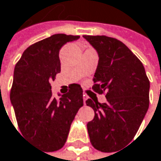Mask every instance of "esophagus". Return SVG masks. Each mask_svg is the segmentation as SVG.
Here are the masks:
<instances>
[{
  "instance_id": "obj_1",
  "label": "esophagus",
  "mask_w": 161,
  "mask_h": 161,
  "mask_svg": "<svg viewBox=\"0 0 161 161\" xmlns=\"http://www.w3.org/2000/svg\"><path fill=\"white\" fill-rule=\"evenodd\" d=\"M86 99H87V97H85V95H83V102H84V104H86V103H85Z\"/></svg>"
}]
</instances>
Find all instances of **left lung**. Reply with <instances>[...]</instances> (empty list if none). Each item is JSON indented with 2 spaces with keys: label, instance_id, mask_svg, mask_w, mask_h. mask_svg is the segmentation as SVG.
Listing matches in <instances>:
<instances>
[{
  "label": "left lung",
  "instance_id": "8db88e82",
  "mask_svg": "<svg viewBox=\"0 0 161 161\" xmlns=\"http://www.w3.org/2000/svg\"><path fill=\"white\" fill-rule=\"evenodd\" d=\"M83 37L99 57L92 89L106 92L107 98L105 103L96 97L86 100L95 112L87 124L90 142L98 151L116 152L133 140L147 113L150 82L142 62L123 42L105 36Z\"/></svg>",
  "mask_w": 161,
  "mask_h": 161
}]
</instances>
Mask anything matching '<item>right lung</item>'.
<instances>
[{
  "mask_svg": "<svg viewBox=\"0 0 161 161\" xmlns=\"http://www.w3.org/2000/svg\"><path fill=\"white\" fill-rule=\"evenodd\" d=\"M79 38L57 34L36 42L24 50L15 66L10 100L19 128L24 138L46 152L64 145L71 123L83 106L80 85L71 84L60 98L52 96L50 85L61 72V47Z\"/></svg>",
  "mask_w": 161,
  "mask_h": 161,
  "instance_id": "add662e5",
  "label": "right lung"
}]
</instances>
